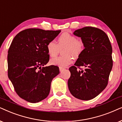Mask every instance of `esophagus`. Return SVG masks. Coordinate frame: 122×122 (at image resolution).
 <instances>
[{
  "instance_id": "obj_1",
  "label": "esophagus",
  "mask_w": 122,
  "mask_h": 122,
  "mask_svg": "<svg viewBox=\"0 0 122 122\" xmlns=\"http://www.w3.org/2000/svg\"><path fill=\"white\" fill-rule=\"evenodd\" d=\"M59 69H60V72H62V71H64V70H65V68L61 67H60Z\"/></svg>"
}]
</instances>
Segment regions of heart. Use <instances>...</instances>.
I'll return each instance as SVG.
<instances>
[{
  "mask_svg": "<svg viewBox=\"0 0 122 122\" xmlns=\"http://www.w3.org/2000/svg\"><path fill=\"white\" fill-rule=\"evenodd\" d=\"M65 47L63 54L65 56L55 57L50 60V64L61 67H65L73 62L74 56L78 58L81 56L85 48V44L82 40L77 39L71 34L65 33L57 38V43L51 41L46 46L47 51L51 57L56 56L60 51V48Z\"/></svg>",
  "mask_w": 122,
  "mask_h": 122,
  "instance_id": "b5f03b06",
  "label": "heart"
}]
</instances>
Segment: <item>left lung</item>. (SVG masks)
<instances>
[{
    "instance_id": "1",
    "label": "left lung",
    "mask_w": 122,
    "mask_h": 122,
    "mask_svg": "<svg viewBox=\"0 0 122 122\" xmlns=\"http://www.w3.org/2000/svg\"><path fill=\"white\" fill-rule=\"evenodd\" d=\"M74 35L81 37L85 48L75 66L69 68L68 87L76 98L89 100L98 96L108 85L113 67L112 45L107 34L95 27L79 29Z\"/></svg>"
}]
</instances>
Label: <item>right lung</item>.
I'll use <instances>...</instances> for the list:
<instances>
[{"instance_id":"1","label":"right lung","mask_w":122,"mask_h":122,"mask_svg":"<svg viewBox=\"0 0 122 122\" xmlns=\"http://www.w3.org/2000/svg\"><path fill=\"white\" fill-rule=\"evenodd\" d=\"M61 30L30 28L14 37L8 50V75L19 97L30 103H38L50 93L52 79L59 67L47 64L50 55L46 46Z\"/></svg>"}]
</instances>
